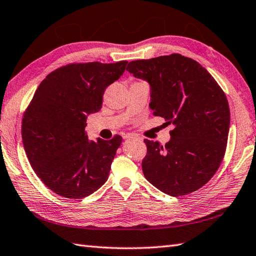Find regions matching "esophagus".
<instances>
[{
	"label": "esophagus",
	"instance_id": "34e87169",
	"mask_svg": "<svg viewBox=\"0 0 256 256\" xmlns=\"http://www.w3.org/2000/svg\"><path fill=\"white\" fill-rule=\"evenodd\" d=\"M132 138H136V139H140L137 134H127L124 136V139H132Z\"/></svg>",
	"mask_w": 256,
	"mask_h": 256
}]
</instances>
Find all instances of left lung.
Segmentation results:
<instances>
[{
	"label": "left lung",
	"instance_id": "obj_1",
	"mask_svg": "<svg viewBox=\"0 0 256 256\" xmlns=\"http://www.w3.org/2000/svg\"><path fill=\"white\" fill-rule=\"evenodd\" d=\"M150 85V108L174 129L166 146L144 139V178L170 196L187 195L212 178L226 152L230 110L226 94L197 61L178 54L128 64Z\"/></svg>",
	"mask_w": 256,
	"mask_h": 256
}]
</instances>
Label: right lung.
<instances>
[{
  "label": "right lung",
  "mask_w": 256,
  "mask_h": 256,
  "mask_svg": "<svg viewBox=\"0 0 256 256\" xmlns=\"http://www.w3.org/2000/svg\"><path fill=\"white\" fill-rule=\"evenodd\" d=\"M128 62L73 64L51 72L39 84L22 124V144L34 171L49 190L80 200L108 178L122 138L90 140V114L100 110L106 88Z\"/></svg>",
  "instance_id": "add662e5"
}]
</instances>
